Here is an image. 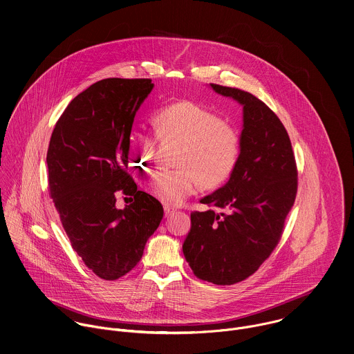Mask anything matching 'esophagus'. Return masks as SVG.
I'll return each mask as SVG.
<instances>
[{"instance_id":"esophagus-1","label":"esophagus","mask_w":354,"mask_h":354,"mask_svg":"<svg viewBox=\"0 0 354 354\" xmlns=\"http://www.w3.org/2000/svg\"><path fill=\"white\" fill-rule=\"evenodd\" d=\"M164 213H165V217H169V216H172V214L175 213V209L171 208V207H168V205H165V207H164Z\"/></svg>"}]
</instances>
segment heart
Returning a JSON list of instances; mask_svg holds the SVG:
<instances>
[{
  "mask_svg": "<svg viewBox=\"0 0 354 354\" xmlns=\"http://www.w3.org/2000/svg\"><path fill=\"white\" fill-rule=\"evenodd\" d=\"M161 138L179 140L176 169L154 172L147 193L165 205H179L200 186L216 187L235 171L241 157V134L218 115L193 101H178L158 109L154 115ZM130 143L140 151L142 161L149 158L153 138L142 126H133Z\"/></svg>",
  "mask_w": 354,
  "mask_h": 354,
  "instance_id": "1",
  "label": "heart"
}]
</instances>
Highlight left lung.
<instances>
[{
  "label": "left lung",
  "mask_w": 354,
  "mask_h": 354,
  "mask_svg": "<svg viewBox=\"0 0 354 354\" xmlns=\"http://www.w3.org/2000/svg\"><path fill=\"white\" fill-rule=\"evenodd\" d=\"M243 106L239 162L230 180L192 212L183 254L198 279L234 284L253 275L281 241L298 187L288 134L279 118L253 94L211 83Z\"/></svg>",
  "instance_id": "left-lung-1"
}]
</instances>
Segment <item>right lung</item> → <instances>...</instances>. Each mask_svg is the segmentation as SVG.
Listing matches in <instances>:
<instances>
[{"label": "right lung", "instance_id": "obj_1", "mask_svg": "<svg viewBox=\"0 0 354 354\" xmlns=\"http://www.w3.org/2000/svg\"><path fill=\"white\" fill-rule=\"evenodd\" d=\"M151 79L108 77L77 94L52 133L49 196L73 250L97 277L116 281L142 259L164 209L127 172L130 131ZM134 195L124 210L115 193Z\"/></svg>", "mask_w": 354, "mask_h": 354}]
</instances>
